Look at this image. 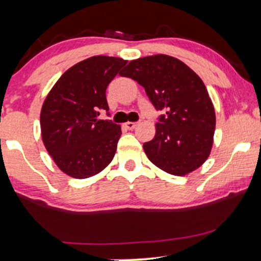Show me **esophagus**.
Instances as JSON below:
<instances>
[{"label":"esophagus","mask_w":261,"mask_h":261,"mask_svg":"<svg viewBox=\"0 0 261 261\" xmlns=\"http://www.w3.org/2000/svg\"><path fill=\"white\" fill-rule=\"evenodd\" d=\"M136 126V122H133V121H127L125 122V127L128 128V130H133Z\"/></svg>","instance_id":"34e87169"}]
</instances>
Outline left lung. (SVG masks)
Returning a JSON list of instances; mask_svg holds the SVG:
<instances>
[{
  "instance_id": "obj_1",
  "label": "left lung",
  "mask_w": 261,
  "mask_h": 261,
  "mask_svg": "<svg viewBox=\"0 0 261 261\" xmlns=\"http://www.w3.org/2000/svg\"><path fill=\"white\" fill-rule=\"evenodd\" d=\"M120 76L137 81L155 109L163 112L153 140L143 143L148 160L173 175L199 168L211 152L216 126L214 104L201 79L168 55L133 60Z\"/></svg>"
}]
</instances>
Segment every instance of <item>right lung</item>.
<instances>
[{"label":"right lung","mask_w":261,"mask_h":261,"mask_svg":"<svg viewBox=\"0 0 261 261\" xmlns=\"http://www.w3.org/2000/svg\"><path fill=\"white\" fill-rule=\"evenodd\" d=\"M127 61L93 56L60 77L40 113L43 142L58 167L67 175L85 179L112 162L121 127L109 119L107 87Z\"/></svg>","instance_id":"add662e5"}]
</instances>
